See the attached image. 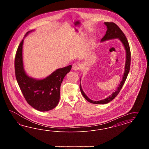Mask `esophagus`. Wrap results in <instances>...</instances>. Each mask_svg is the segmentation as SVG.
Instances as JSON below:
<instances>
[{"instance_id":"1","label":"esophagus","mask_w":149,"mask_h":149,"mask_svg":"<svg viewBox=\"0 0 149 149\" xmlns=\"http://www.w3.org/2000/svg\"><path fill=\"white\" fill-rule=\"evenodd\" d=\"M80 68H81V65H80V63L76 62L73 64L72 68L74 70H78L79 69H80Z\"/></svg>"}]
</instances>
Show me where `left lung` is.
Here are the masks:
<instances>
[{"label":"left lung","instance_id":"left-lung-1","mask_svg":"<svg viewBox=\"0 0 149 149\" xmlns=\"http://www.w3.org/2000/svg\"><path fill=\"white\" fill-rule=\"evenodd\" d=\"M104 24L107 27V31L106 32L105 36H103V38L101 40V42H102L107 40H111L114 39H118V40H120V41L122 42V44H123L124 48L125 49V53H126V58H125V67H124V72L123 75L122 76V81L120 82L118 87L115 91L113 92L112 94L109 95V97L97 101L91 100L84 93V92L82 90L81 84H80V91L85 99L91 103L97 104H107L110 102L111 101L116 97V96L120 93V91L121 90L122 88L123 87L124 84L125 83V81L127 78V75L129 72L130 67V49L129 42L126 36L124 35L123 32L122 31V30L120 29V27L114 22H105ZM80 81H81V79H80Z\"/></svg>","mask_w":149,"mask_h":149}]
</instances>
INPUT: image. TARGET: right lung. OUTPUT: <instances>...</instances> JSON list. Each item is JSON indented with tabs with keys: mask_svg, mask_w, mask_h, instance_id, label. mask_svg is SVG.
I'll list each match as a JSON object with an SVG mask.
<instances>
[{
	"mask_svg": "<svg viewBox=\"0 0 149 149\" xmlns=\"http://www.w3.org/2000/svg\"><path fill=\"white\" fill-rule=\"evenodd\" d=\"M33 31H30L26 34L17 49L15 62V77L29 105L40 111H47L58 104L62 82L70 72L72 65L57 69L44 79H36L28 75L24 67L22 46L24 38Z\"/></svg>",
	"mask_w": 149,
	"mask_h": 149,
	"instance_id": "1",
	"label": "right lung"
}]
</instances>
